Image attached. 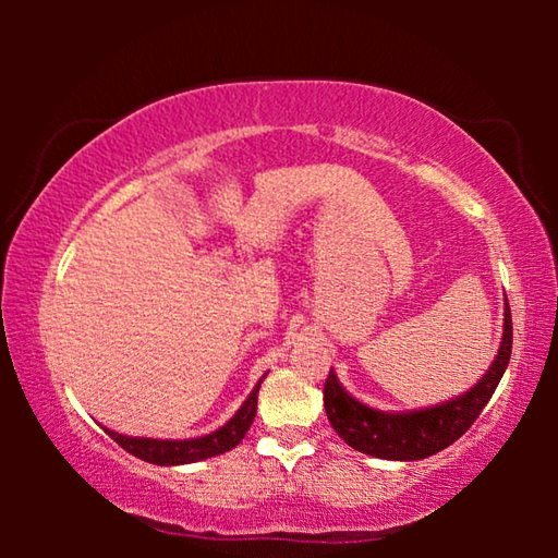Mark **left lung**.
I'll return each instance as SVG.
<instances>
[{
	"label": "left lung",
	"instance_id": "8db88e82",
	"mask_svg": "<svg viewBox=\"0 0 558 558\" xmlns=\"http://www.w3.org/2000/svg\"><path fill=\"white\" fill-rule=\"evenodd\" d=\"M509 356H512V313H509V302L505 298L502 342H499L495 362L465 393L428 405V409L379 411L347 393L337 374L329 369L325 381L327 418L347 446L372 458L423 460L436 456L442 448L452 446L475 423L480 411L493 399Z\"/></svg>",
	"mask_w": 558,
	"mask_h": 558
}]
</instances>
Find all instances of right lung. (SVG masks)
<instances>
[{"label": "right lung", "instance_id": "add662e5", "mask_svg": "<svg viewBox=\"0 0 558 558\" xmlns=\"http://www.w3.org/2000/svg\"><path fill=\"white\" fill-rule=\"evenodd\" d=\"M266 379V374H263ZM263 379L253 386L248 399L241 403V409L235 411L221 428H216L206 436L199 438H184V440H165V438H137V436H122L110 428H102L108 436L125 448L130 456H135L153 465H189V462L209 460L214 456L231 450L239 446L245 433H248L253 418H256V405H258V389Z\"/></svg>", "mask_w": 558, "mask_h": 558}]
</instances>
